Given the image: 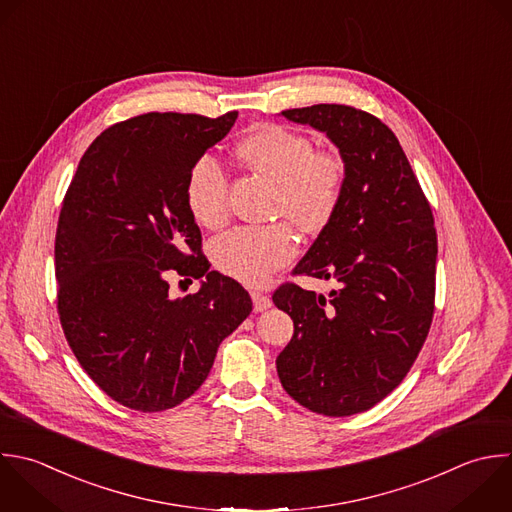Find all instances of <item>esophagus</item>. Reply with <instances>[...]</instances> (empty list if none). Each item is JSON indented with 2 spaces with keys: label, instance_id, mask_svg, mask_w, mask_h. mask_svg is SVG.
Returning a JSON list of instances; mask_svg holds the SVG:
<instances>
[{
  "label": "esophagus",
  "instance_id": "1",
  "mask_svg": "<svg viewBox=\"0 0 512 512\" xmlns=\"http://www.w3.org/2000/svg\"><path fill=\"white\" fill-rule=\"evenodd\" d=\"M252 302H254V310L256 312H264V310H268L272 306L270 296L260 294V292H252Z\"/></svg>",
  "mask_w": 512,
  "mask_h": 512
}]
</instances>
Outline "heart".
I'll return each instance as SVG.
<instances>
[{
  "label": "heart",
  "instance_id": "obj_1",
  "mask_svg": "<svg viewBox=\"0 0 512 512\" xmlns=\"http://www.w3.org/2000/svg\"><path fill=\"white\" fill-rule=\"evenodd\" d=\"M238 158L278 184L276 210L304 230H318L334 216L344 164L332 152L314 150V142L284 126H260L238 146ZM186 202L194 220L216 228L228 218V176L212 156L194 162L186 180ZM296 256V238L286 224L244 226L212 244L216 268L248 286H264Z\"/></svg>",
  "mask_w": 512,
  "mask_h": 512
}]
</instances>
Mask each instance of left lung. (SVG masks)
Listing matches in <instances>:
<instances>
[{"mask_svg":"<svg viewBox=\"0 0 512 512\" xmlns=\"http://www.w3.org/2000/svg\"><path fill=\"white\" fill-rule=\"evenodd\" d=\"M338 148L340 204L294 274L334 278L314 294L280 286L272 300L294 320L276 358L284 390L324 416L364 412L388 396L416 360L434 312L432 210L392 130L340 104L286 110Z\"/></svg>","mask_w":512,"mask_h":512,"instance_id":"1","label":"left lung"}]
</instances>
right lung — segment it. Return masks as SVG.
I'll list each match as a JSON object with an SVG mask.
<instances>
[{"instance_id": "right-lung-1", "label": "right lung", "mask_w": 512, "mask_h": 512, "mask_svg": "<svg viewBox=\"0 0 512 512\" xmlns=\"http://www.w3.org/2000/svg\"><path fill=\"white\" fill-rule=\"evenodd\" d=\"M144 114L104 130L82 156L56 234L58 312L90 378L116 402L160 412L208 378L220 342L252 312L250 294L210 270L188 210V172L234 126ZM172 273L201 280L169 296Z\"/></svg>"}]
</instances>
